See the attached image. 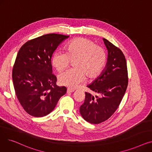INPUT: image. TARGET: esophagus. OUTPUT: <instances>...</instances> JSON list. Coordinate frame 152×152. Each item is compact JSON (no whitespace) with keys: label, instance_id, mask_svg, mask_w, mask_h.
<instances>
[{"label":"esophagus","instance_id":"esophagus-1","mask_svg":"<svg viewBox=\"0 0 152 152\" xmlns=\"http://www.w3.org/2000/svg\"><path fill=\"white\" fill-rule=\"evenodd\" d=\"M74 91H75L74 89H69V88H68V89H67V93H69V92H73Z\"/></svg>","mask_w":152,"mask_h":152}]
</instances>
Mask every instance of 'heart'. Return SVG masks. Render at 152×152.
Returning <instances> with one entry per match:
<instances>
[{
    "mask_svg": "<svg viewBox=\"0 0 152 152\" xmlns=\"http://www.w3.org/2000/svg\"><path fill=\"white\" fill-rule=\"evenodd\" d=\"M74 61L75 68L67 70L60 75V84L75 89L86 79V76L93 78L99 75L104 68L107 54L103 48L86 38L80 37L70 42L65 52L57 50L54 52L52 62L58 71L66 69Z\"/></svg>",
    "mask_w": 152,
    "mask_h": 152,
    "instance_id": "b5f03b06",
    "label": "heart"
}]
</instances>
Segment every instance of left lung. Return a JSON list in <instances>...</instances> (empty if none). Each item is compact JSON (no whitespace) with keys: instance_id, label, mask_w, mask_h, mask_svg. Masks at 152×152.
Returning <instances> with one entry per match:
<instances>
[{"instance_id":"left-lung-1","label":"left lung","mask_w":152,"mask_h":152,"mask_svg":"<svg viewBox=\"0 0 152 152\" xmlns=\"http://www.w3.org/2000/svg\"><path fill=\"white\" fill-rule=\"evenodd\" d=\"M108 50V58L101 75L87 87L102 96L95 98L85 92L86 97L80 107L83 118L91 124H99L111 116L118 108L128 84L127 63L122 51L103 38Z\"/></svg>"}]
</instances>
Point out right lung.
<instances>
[{"mask_svg":"<svg viewBox=\"0 0 152 152\" xmlns=\"http://www.w3.org/2000/svg\"><path fill=\"white\" fill-rule=\"evenodd\" d=\"M69 36L48 34L26 42L18 52L12 71L16 95L21 105L33 116L51 113L66 87L57 86L52 73L53 52Z\"/></svg>","mask_w":152,"mask_h":152,"instance_id":"1","label":"right lung"}]
</instances>
